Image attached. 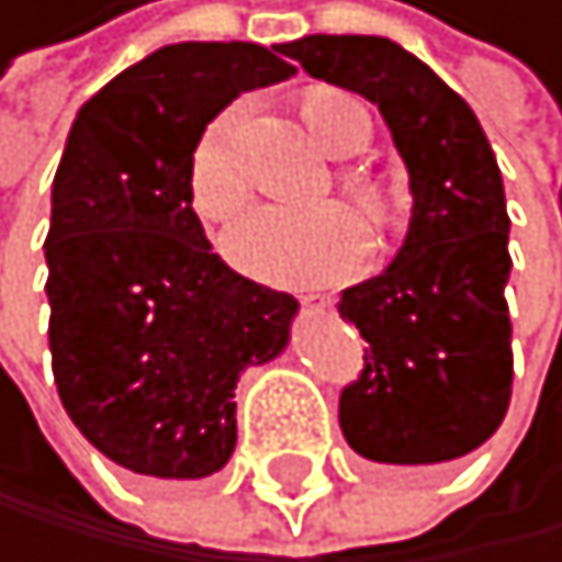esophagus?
Listing matches in <instances>:
<instances>
[{
	"instance_id": "obj_1",
	"label": "esophagus",
	"mask_w": 562,
	"mask_h": 562,
	"mask_svg": "<svg viewBox=\"0 0 562 562\" xmlns=\"http://www.w3.org/2000/svg\"><path fill=\"white\" fill-rule=\"evenodd\" d=\"M299 302H302V310H310V313H324V310H330V299H327V295H319V292H305V295H299Z\"/></svg>"
}]
</instances>
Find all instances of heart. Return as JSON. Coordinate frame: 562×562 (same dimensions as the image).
Returning <instances> with one entry per match:
<instances>
[{
	"mask_svg": "<svg viewBox=\"0 0 562 562\" xmlns=\"http://www.w3.org/2000/svg\"><path fill=\"white\" fill-rule=\"evenodd\" d=\"M302 115L316 144L341 161L362 154L373 136L366 104L345 90H310L302 101ZM238 119H243V104H228L200 133L189 154V200L211 225H225L246 203V179L235 161ZM345 189L373 211L383 203L380 189L362 176H345ZM369 249H373V235L366 221L348 207H257L225 235L228 260L246 274L274 284L345 281L366 263Z\"/></svg>",
	"mask_w": 562,
	"mask_h": 562,
	"instance_id": "heart-1",
	"label": "heart"
}]
</instances>
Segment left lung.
I'll use <instances>...</instances> for the list:
<instances>
[{
	"label": "left lung",
	"instance_id": "8db88e82",
	"mask_svg": "<svg viewBox=\"0 0 562 562\" xmlns=\"http://www.w3.org/2000/svg\"><path fill=\"white\" fill-rule=\"evenodd\" d=\"M281 52L376 104L412 186L397 257L337 302L369 345L362 376L341 391L345 440L380 464L464 458L499 429L514 380L496 154L468 101L391 37L310 34Z\"/></svg>",
	"mask_w": 562,
	"mask_h": 562
}]
</instances>
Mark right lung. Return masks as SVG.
I'll use <instances>...</instances> for the list:
<instances>
[{"label": "right lung", "instance_id": "add662e5", "mask_svg": "<svg viewBox=\"0 0 562 562\" xmlns=\"http://www.w3.org/2000/svg\"><path fill=\"white\" fill-rule=\"evenodd\" d=\"M281 45L182 41L104 83L52 182L48 348L63 408L104 458L203 479L235 450V383L278 359L299 302L217 257L189 154L246 90L295 72Z\"/></svg>", "mask_w": 562, "mask_h": 562}]
</instances>
